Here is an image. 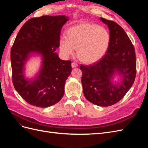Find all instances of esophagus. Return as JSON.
Here are the masks:
<instances>
[{
  "instance_id": "obj_1",
  "label": "esophagus",
  "mask_w": 148,
  "mask_h": 148,
  "mask_svg": "<svg viewBox=\"0 0 148 148\" xmlns=\"http://www.w3.org/2000/svg\"><path fill=\"white\" fill-rule=\"evenodd\" d=\"M78 66V65L77 64L75 63V62L71 63V67H72V68H75V67H77Z\"/></svg>"
}]
</instances>
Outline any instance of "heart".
<instances>
[{
	"instance_id": "1",
	"label": "heart",
	"mask_w": 148,
	"mask_h": 148,
	"mask_svg": "<svg viewBox=\"0 0 148 148\" xmlns=\"http://www.w3.org/2000/svg\"><path fill=\"white\" fill-rule=\"evenodd\" d=\"M67 39L60 41V50L65 57L77 55L83 62L92 64L105 55L110 43L109 33L105 28L92 23H82L67 30Z\"/></svg>"
}]
</instances>
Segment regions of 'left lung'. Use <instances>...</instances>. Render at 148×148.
<instances>
[{"instance_id":"1","label":"left lung","mask_w":148,"mask_h":148,"mask_svg":"<svg viewBox=\"0 0 148 148\" xmlns=\"http://www.w3.org/2000/svg\"><path fill=\"white\" fill-rule=\"evenodd\" d=\"M109 29L110 43L101 60L80 66L86 99L98 106L107 107L120 101L135 82L136 61L135 49L123 29L115 22L100 18ZM118 76V82L114 78Z\"/></svg>"}]
</instances>
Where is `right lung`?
Returning <instances> with one entry per match:
<instances>
[{
  "instance_id": "obj_1",
  "label": "right lung",
  "mask_w": 148,
  "mask_h": 148,
  "mask_svg": "<svg viewBox=\"0 0 148 148\" xmlns=\"http://www.w3.org/2000/svg\"><path fill=\"white\" fill-rule=\"evenodd\" d=\"M69 19L65 15L34 18L26 22L16 36L10 52L13 83L31 105L50 107L64 95L71 62L61 60L56 51L60 45L62 26ZM33 56L41 57V65L33 77L27 78L25 65Z\"/></svg>"
}]
</instances>
